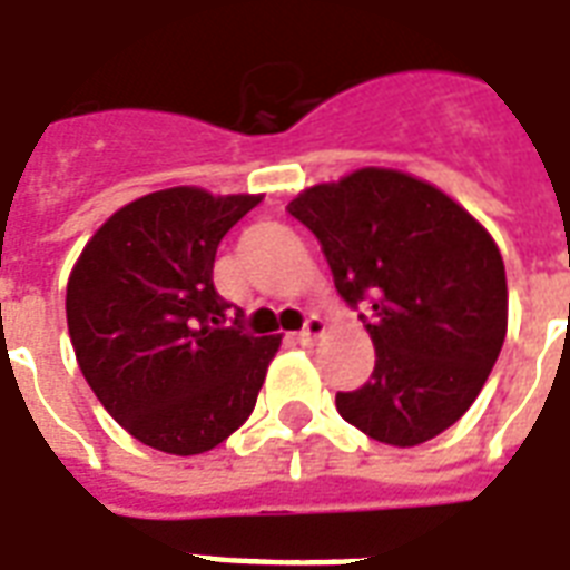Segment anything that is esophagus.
Returning <instances> with one entry per match:
<instances>
[{"label":"esophagus","mask_w":570,"mask_h":570,"mask_svg":"<svg viewBox=\"0 0 570 570\" xmlns=\"http://www.w3.org/2000/svg\"><path fill=\"white\" fill-rule=\"evenodd\" d=\"M327 333V324H324V318H318V315H312L309 321H306V327L301 331V340L303 342H318L321 336Z\"/></svg>","instance_id":"1"}]
</instances>
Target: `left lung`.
Masks as SVG:
<instances>
[{
	"label": "left lung",
	"mask_w": 570,
	"mask_h": 570,
	"mask_svg": "<svg viewBox=\"0 0 570 570\" xmlns=\"http://www.w3.org/2000/svg\"><path fill=\"white\" fill-rule=\"evenodd\" d=\"M288 213L318 237L342 297L372 303L375 370L336 393L351 426L414 448L478 400L508 333V279L490 230L442 188L393 168H357L303 188Z\"/></svg>",
	"instance_id": "8db88e82"
}]
</instances>
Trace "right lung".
<instances>
[{
    "mask_svg": "<svg viewBox=\"0 0 570 570\" xmlns=\"http://www.w3.org/2000/svg\"><path fill=\"white\" fill-rule=\"evenodd\" d=\"M261 195L149 191L89 237L66 288L68 336L107 414L156 451L195 456L255 409L282 336H252L213 288L222 237Z\"/></svg>",
    "mask_w": 570,
    "mask_h": 570,
    "instance_id": "1",
    "label": "right lung"
}]
</instances>
